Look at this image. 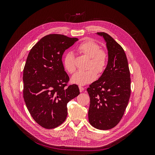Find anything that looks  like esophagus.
<instances>
[{"mask_svg": "<svg viewBox=\"0 0 155 155\" xmlns=\"http://www.w3.org/2000/svg\"><path fill=\"white\" fill-rule=\"evenodd\" d=\"M78 87H79V90H80V92H82L84 90V88L83 86H79Z\"/></svg>", "mask_w": 155, "mask_h": 155, "instance_id": "obj_1", "label": "esophagus"}]
</instances>
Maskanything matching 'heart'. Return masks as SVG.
<instances>
[{"mask_svg": "<svg viewBox=\"0 0 155 155\" xmlns=\"http://www.w3.org/2000/svg\"><path fill=\"white\" fill-rule=\"evenodd\" d=\"M77 50L80 54L90 59L88 69L93 67L98 73H101L104 71L107 64V56L104 51L101 50L97 43L93 40H86L77 46ZM63 65L65 70L69 74H73L75 72L76 69L75 56L72 53H68L65 55ZM93 69L86 71H78L72 77V82L79 85H85L92 82L96 77V73Z\"/></svg>", "mask_w": 155, "mask_h": 155, "instance_id": "heart-1", "label": "heart"}]
</instances>
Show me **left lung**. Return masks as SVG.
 <instances>
[{
    "label": "left lung",
    "instance_id": "left-lung-1",
    "mask_svg": "<svg viewBox=\"0 0 155 155\" xmlns=\"http://www.w3.org/2000/svg\"><path fill=\"white\" fill-rule=\"evenodd\" d=\"M104 38L108 50L107 67L99 78L90 85L88 120L101 130L114 127L122 118L130 95V78L127 59L123 48L105 32H97Z\"/></svg>",
    "mask_w": 155,
    "mask_h": 155
}]
</instances>
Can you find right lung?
Listing matches in <instances>:
<instances>
[{
	"instance_id": "right-lung-1",
	"label": "right lung",
	"mask_w": 155,
	"mask_h": 155,
	"mask_svg": "<svg viewBox=\"0 0 155 155\" xmlns=\"http://www.w3.org/2000/svg\"><path fill=\"white\" fill-rule=\"evenodd\" d=\"M77 38L49 34L31 50L23 70V97L33 119L41 127L55 128L68 115V103L80 94L78 86L67 87L69 77L62 56Z\"/></svg>"
}]
</instances>
